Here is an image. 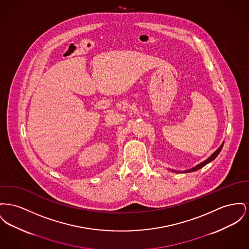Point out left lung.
I'll list each match as a JSON object with an SVG mask.
<instances>
[{
  "label": "left lung",
  "mask_w": 249,
  "mask_h": 249,
  "mask_svg": "<svg viewBox=\"0 0 249 249\" xmlns=\"http://www.w3.org/2000/svg\"><path fill=\"white\" fill-rule=\"evenodd\" d=\"M223 145H224V143H222V145L207 159V160H205V161H202V162H200V163H198V164H196V166H194V167H192L190 169H187V170H184V171H178V170H173V169H169V170H171V171H173V172H175V173H189V172H194V171H196V170H198V169H200V168H202L203 166H205L206 164H208L209 162H211V161H213L217 156H218V154L220 153V151H221V149H222V147H223Z\"/></svg>",
  "instance_id": "obj_1"
}]
</instances>
